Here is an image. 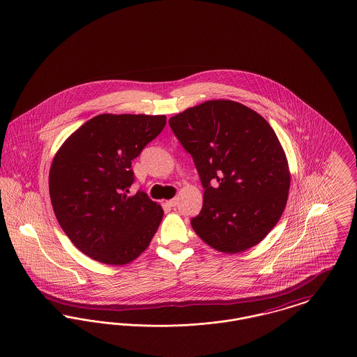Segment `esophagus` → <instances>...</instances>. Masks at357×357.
I'll use <instances>...</instances> for the list:
<instances>
[{
    "label": "esophagus",
    "mask_w": 357,
    "mask_h": 357,
    "mask_svg": "<svg viewBox=\"0 0 357 357\" xmlns=\"http://www.w3.org/2000/svg\"><path fill=\"white\" fill-rule=\"evenodd\" d=\"M167 205L169 208H175V206L178 205V198H172V199H169V201H167Z\"/></svg>",
    "instance_id": "obj_1"
}]
</instances>
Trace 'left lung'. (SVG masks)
Masks as SVG:
<instances>
[{"label":"left lung","instance_id":"obj_1","mask_svg":"<svg viewBox=\"0 0 357 357\" xmlns=\"http://www.w3.org/2000/svg\"><path fill=\"white\" fill-rule=\"evenodd\" d=\"M194 159L204 192L191 227L211 248L238 253L257 245L286 208L291 174L271 126L251 107L211 100L168 120Z\"/></svg>","mask_w":357,"mask_h":357}]
</instances>
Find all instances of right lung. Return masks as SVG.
I'll use <instances>...</instances> for the list:
<instances>
[{
  "label": "right lung",
  "instance_id": "obj_1",
  "mask_svg": "<svg viewBox=\"0 0 357 357\" xmlns=\"http://www.w3.org/2000/svg\"><path fill=\"white\" fill-rule=\"evenodd\" d=\"M166 116L98 114L71 133L52 159L50 197L71 243L96 261L124 266L147 250L163 209L146 192L128 195L132 160Z\"/></svg>",
  "mask_w": 357,
  "mask_h": 357
}]
</instances>
